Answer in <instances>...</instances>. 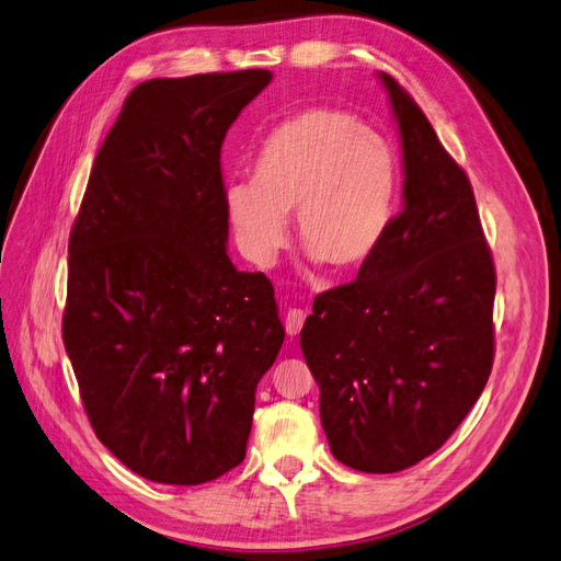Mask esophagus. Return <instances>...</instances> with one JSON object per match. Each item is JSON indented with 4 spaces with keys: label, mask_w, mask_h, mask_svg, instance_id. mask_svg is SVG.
I'll list each match as a JSON object with an SVG mask.
<instances>
[{
    "label": "esophagus",
    "mask_w": 561,
    "mask_h": 561,
    "mask_svg": "<svg viewBox=\"0 0 561 561\" xmlns=\"http://www.w3.org/2000/svg\"><path fill=\"white\" fill-rule=\"evenodd\" d=\"M304 320H307V311L304 309H290L285 313V330L290 336H297L304 328Z\"/></svg>",
    "instance_id": "34e87169"
}]
</instances>
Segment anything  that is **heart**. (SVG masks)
<instances>
[{
  "instance_id": "1",
  "label": "heart",
  "mask_w": 561,
  "mask_h": 561,
  "mask_svg": "<svg viewBox=\"0 0 561 561\" xmlns=\"http://www.w3.org/2000/svg\"><path fill=\"white\" fill-rule=\"evenodd\" d=\"M400 190L396 149L358 116L307 110L268 133L252 182H231L225 208L252 262L271 264L295 213L299 245L334 271L365 266L393 222Z\"/></svg>"
}]
</instances>
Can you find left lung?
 I'll use <instances>...</instances> for the list:
<instances>
[{
  "mask_svg": "<svg viewBox=\"0 0 561 561\" xmlns=\"http://www.w3.org/2000/svg\"><path fill=\"white\" fill-rule=\"evenodd\" d=\"M404 163V208L358 278L320 293L301 353L336 461L398 472L443 447L494 365L496 271L466 171L379 72Z\"/></svg>",
  "mask_w": 561,
  "mask_h": 561,
  "instance_id": "obj_1",
  "label": "left lung"
}]
</instances>
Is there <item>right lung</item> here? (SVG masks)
I'll return each instance as SVG.
<instances>
[{
	"label": "right lung",
	"instance_id": "obj_1",
	"mask_svg": "<svg viewBox=\"0 0 561 561\" xmlns=\"http://www.w3.org/2000/svg\"><path fill=\"white\" fill-rule=\"evenodd\" d=\"M268 70L151 79L100 147L70 233L62 342L83 410L145 480L192 486L245 458L285 330L274 285L227 254L219 151Z\"/></svg>",
	"mask_w": 561,
	"mask_h": 561
}]
</instances>
